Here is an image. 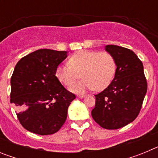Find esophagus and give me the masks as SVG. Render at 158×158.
Wrapping results in <instances>:
<instances>
[{
    "instance_id": "1",
    "label": "esophagus",
    "mask_w": 158,
    "mask_h": 158,
    "mask_svg": "<svg viewBox=\"0 0 158 158\" xmlns=\"http://www.w3.org/2000/svg\"><path fill=\"white\" fill-rule=\"evenodd\" d=\"M85 96V95H84V94H81V95H78L77 97H79V98H84Z\"/></svg>"
}]
</instances>
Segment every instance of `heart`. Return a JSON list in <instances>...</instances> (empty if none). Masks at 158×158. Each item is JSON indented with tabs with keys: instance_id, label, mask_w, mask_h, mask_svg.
<instances>
[{
	"instance_id": "heart-1",
	"label": "heart",
	"mask_w": 158,
	"mask_h": 158,
	"mask_svg": "<svg viewBox=\"0 0 158 158\" xmlns=\"http://www.w3.org/2000/svg\"><path fill=\"white\" fill-rule=\"evenodd\" d=\"M115 70L116 64L111 54L82 50L73 54L69 65L58 66L55 73L65 86H70L81 76L83 80L73 85L70 90L84 93L87 89L101 91L106 89L112 81Z\"/></svg>"
}]
</instances>
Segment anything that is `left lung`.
<instances>
[{
  "label": "left lung",
  "mask_w": 158,
  "mask_h": 158,
  "mask_svg": "<svg viewBox=\"0 0 158 158\" xmlns=\"http://www.w3.org/2000/svg\"><path fill=\"white\" fill-rule=\"evenodd\" d=\"M105 50L113 56L117 68L111 84L95 96L92 116L101 127L115 130L133 122L139 115L147 82L143 64L133 51L116 45H107Z\"/></svg>",
  "instance_id": "8db88e82"
}]
</instances>
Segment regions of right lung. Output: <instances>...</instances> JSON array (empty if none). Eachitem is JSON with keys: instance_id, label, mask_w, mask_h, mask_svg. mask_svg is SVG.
<instances>
[{"instance_id": "right-lung-1", "label": "right lung", "mask_w": 158, "mask_h": 158, "mask_svg": "<svg viewBox=\"0 0 158 158\" xmlns=\"http://www.w3.org/2000/svg\"><path fill=\"white\" fill-rule=\"evenodd\" d=\"M67 51L40 49L19 60L11 77L10 102L19 123L40 135L56 133L65 123L67 110L76 98L55 76Z\"/></svg>"}]
</instances>
